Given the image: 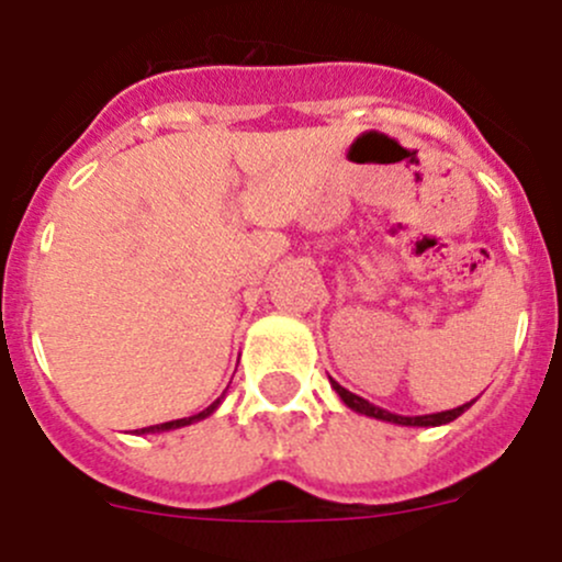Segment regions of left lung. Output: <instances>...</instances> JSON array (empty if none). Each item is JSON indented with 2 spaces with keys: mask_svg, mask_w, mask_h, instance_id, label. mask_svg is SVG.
<instances>
[{
  "mask_svg": "<svg viewBox=\"0 0 562 562\" xmlns=\"http://www.w3.org/2000/svg\"><path fill=\"white\" fill-rule=\"evenodd\" d=\"M331 381V379H329ZM331 390L340 395V401L346 403L351 412H359L364 414V417H373V419H384V423H395V426H412V428H434V426H448V423H453L456 417H461V414L467 412V408L472 406L475 401L464 403V406H456V408H448V412H437V414H419V417H403V414H392L386 412V408L375 406V403L364 401V397L353 395V392H348L346 386H340L337 381H331Z\"/></svg>",
  "mask_w": 562,
  "mask_h": 562,
  "instance_id": "1",
  "label": "left lung"
}]
</instances>
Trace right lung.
I'll return each instance as SVG.
<instances>
[{
	"mask_svg": "<svg viewBox=\"0 0 562 562\" xmlns=\"http://www.w3.org/2000/svg\"><path fill=\"white\" fill-rule=\"evenodd\" d=\"M222 397H225V395H222ZM222 397H216V401H214V403H211V406H209V408H203V412H200V414H192V417L170 419V423H161V426H148V428H139V431H136V434H159V431H172V428H183V426H192V423H200V419L211 417V414H214V412H216V408H220Z\"/></svg>",
	"mask_w": 562,
	"mask_h": 562,
	"instance_id": "obj_1",
	"label": "right lung"
}]
</instances>
